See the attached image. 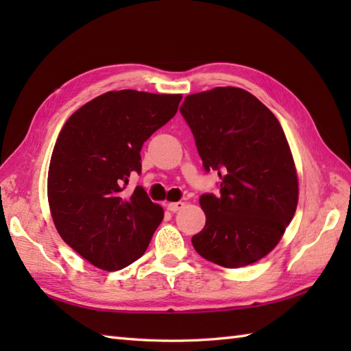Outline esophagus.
<instances>
[{
  "label": "esophagus",
  "mask_w": 351,
  "mask_h": 351,
  "mask_svg": "<svg viewBox=\"0 0 351 351\" xmlns=\"http://www.w3.org/2000/svg\"><path fill=\"white\" fill-rule=\"evenodd\" d=\"M184 202H169L166 206H167V210L169 211H171V213H178V211H181L182 208H184Z\"/></svg>",
  "instance_id": "obj_1"
}]
</instances>
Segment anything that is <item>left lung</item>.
I'll use <instances>...</instances> for the list:
<instances>
[{"mask_svg": "<svg viewBox=\"0 0 351 351\" xmlns=\"http://www.w3.org/2000/svg\"><path fill=\"white\" fill-rule=\"evenodd\" d=\"M206 171L220 176V195L199 204L205 228L193 247L211 263L240 268L268 255L299 202V181L278 119L252 93L215 87L189 95L180 108Z\"/></svg>", "mask_w": 351, "mask_h": 351, "instance_id": "8db88e82", "label": "left lung"}]
</instances>
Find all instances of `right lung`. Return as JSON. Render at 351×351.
I'll return each mask as SVG.
<instances>
[{"label":"right lung","instance_id":"1","mask_svg":"<svg viewBox=\"0 0 351 351\" xmlns=\"http://www.w3.org/2000/svg\"><path fill=\"white\" fill-rule=\"evenodd\" d=\"M182 95L107 92L64 123L48 170V202L66 244L107 271L122 270L146 252L164 217L137 185L140 151L176 114Z\"/></svg>","mask_w":351,"mask_h":351}]
</instances>
